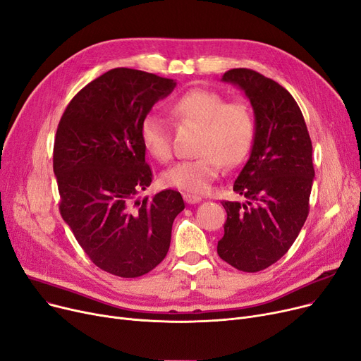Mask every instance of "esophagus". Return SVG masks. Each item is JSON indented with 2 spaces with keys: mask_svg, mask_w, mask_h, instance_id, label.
I'll return each mask as SVG.
<instances>
[{
  "mask_svg": "<svg viewBox=\"0 0 361 361\" xmlns=\"http://www.w3.org/2000/svg\"><path fill=\"white\" fill-rule=\"evenodd\" d=\"M183 200H185V202H188V204H197V202L201 201V197L194 195V194H183Z\"/></svg>",
  "mask_w": 361,
  "mask_h": 361,
  "instance_id": "1",
  "label": "esophagus"
}]
</instances>
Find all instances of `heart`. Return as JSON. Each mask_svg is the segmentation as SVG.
Returning <instances> with one entry per match:
<instances>
[{"instance_id": "heart-1", "label": "heart", "mask_w": 361, "mask_h": 361, "mask_svg": "<svg viewBox=\"0 0 361 361\" xmlns=\"http://www.w3.org/2000/svg\"><path fill=\"white\" fill-rule=\"evenodd\" d=\"M170 113L180 122L200 126L201 132L197 142L198 157L182 160L164 170V186L202 194L220 173L223 163L233 166L245 157L254 133V118L244 102H226L214 91L191 90L171 102ZM140 136L151 157L159 161L171 157L173 149L166 117L148 113L141 122Z\"/></svg>"}]
</instances>
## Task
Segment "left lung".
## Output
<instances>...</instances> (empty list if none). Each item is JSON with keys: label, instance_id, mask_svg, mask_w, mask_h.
<instances>
[{"label": "left lung", "instance_id": "left-lung-1", "mask_svg": "<svg viewBox=\"0 0 361 361\" xmlns=\"http://www.w3.org/2000/svg\"><path fill=\"white\" fill-rule=\"evenodd\" d=\"M221 80L250 99L254 138L233 183L245 202H221L228 219L217 254L238 270L260 271L288 252L308 216L312 140L295 99L278 82L251 68H232Z\"/></svg>", "mask_w": 361, "mask_h": 361}]
</instances>
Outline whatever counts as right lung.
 I'll list each match as a JSON object with an SVG mask.
<instances>
[{
	"label": "right lung",
	"mask_w": 361,
	"mask_h": 361,
	"mask_svg": "<svg viewBox=\"0 0 361 361\" xmlns=\"http://www.w3.org/2000/svg\"><path fill=\"white\" fill-rule=\"evenodd\" d=\"M175 87L173 79L111 68L73 97L57 128L61 217L91 262L120 278L142 276L163 262L185 209L173 190L136 198L152 180L141 122Z\"/></svg>",
	"instance_id": "right-lung-1"
}]
</instances>
